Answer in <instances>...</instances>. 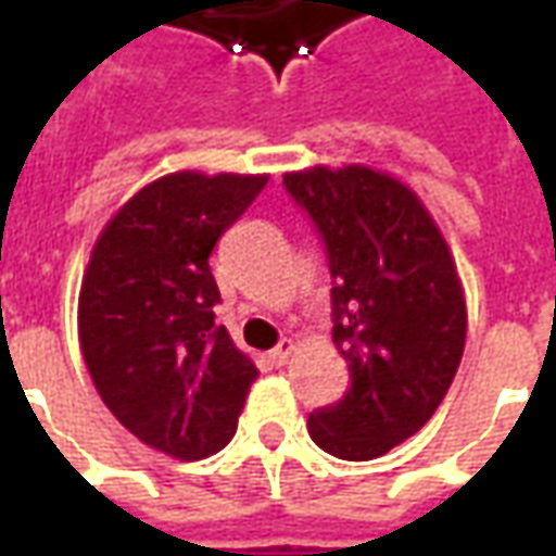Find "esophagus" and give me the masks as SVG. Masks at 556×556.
Instances as JSON below:
<instances>
[{"label": "esophagus", "instance_id": "obj_1", "mask_svg": "<svg viewBox=\"0 0 556 556\" xmlns=\"http://www.w3.org/2000/svg\"><path fill=\"white\" fill-rule=\"evenodd\" d=\"M294 351H298V345H294L291 339H282L277 349L270 351V361L277 363V366H286V363L291 361V354H294Z\"/></svg>", "mask_w": 556, "mask_h": 556}]
</instances>
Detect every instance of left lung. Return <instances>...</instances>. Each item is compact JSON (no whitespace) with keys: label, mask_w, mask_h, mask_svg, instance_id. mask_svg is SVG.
<instances>
[{"label":"left lung","mask_w":556,"mask_h":556,"mask_svg":"<svg viewBox=\"0 0 556 556\" xmlns=\"http://www.w3.org/2000/svg\"><path fill=\"white\" fill-rule=\"evenodd\" d=\"M282 184L325 238L333 345L345 396L306 429L325 453L369 462L417 434L453 384L467 303L450 243L408 184L363 163L286 172Z\"/></svg>","instance_id":"1"}]
</instances>
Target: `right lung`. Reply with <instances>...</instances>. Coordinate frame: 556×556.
<instances>
[{"label": "right lung", "mask_w": 556, "mask_h": 556, "mask_svg": "<svg viewBox=\"0 0 556 556\" xmlns=\"http://www.w3.org/2000/svg\"><path fill=\"white\" fill-rule=\"evenodd\" d=\"M267 175L181 169L127 199L91 247L77 303L83 361L134 438L195 462L238 429L255 363L214 327L207 255Z\"/></svg>", "instance_id": "1"}]
</instances>
